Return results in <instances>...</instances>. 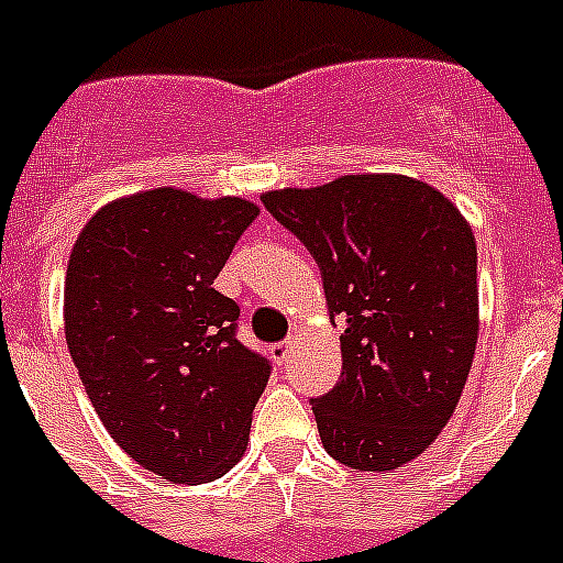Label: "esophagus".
<instances>
[{
    "instance_id": "esophagus-1",
    "label": "esophagus",
    "mask_w": 563,
    "mask_h": 563,
    "mask_svg": "<svg viewBox=\"0 0 563 563\" xmlns=\"http://www.w3.org/2000/svg\"><path fill=\"white\" fill-rule=\"evenodd\" d=\"M294 344H297V333H291L286 341H280V344L272 346V355H275L277 364H283V361L288 358V353H291V346H294Z\"/></svg>"
}]
</instances>
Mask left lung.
<instances>
[{"instance_id": "left-lung-1", "label": "left lung", "mask_w": 563, "mask_h": 563, "mask_svg": "<svg viewBox=\"0 0 563 563\" xmlns=\"http://www.w3.org/2000/svg\"><path fill=\"white\" fill-rule=\"evenodd\" d=\"M322 272L344 317L341 377L311 400L339 464L391 472L439 439L475 358L477 246L439 188L406 175H344L261 197Z\"/></svg>"}]
</instances>
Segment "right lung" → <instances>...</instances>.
Listing matches in <instances>:
<instances>
[{
    "instance_id": "add662e5",
    "label": "right lung",
    "mask_w": 563,
    "mask_h": 563,
    "mask_svg": "<svg viewBox=\"0 0 563 563\" xmlns=\"http://www.w3.org/2000/svg\"><path fill=\"white\" fill-rule=\"evenodd\" d=\"M261 213L183 188L99 208L68 257L66 344L110 439L172 483L233 470L269 361L235 339L239 306L213 280Z\"/></svg>"
}]
</instances>
